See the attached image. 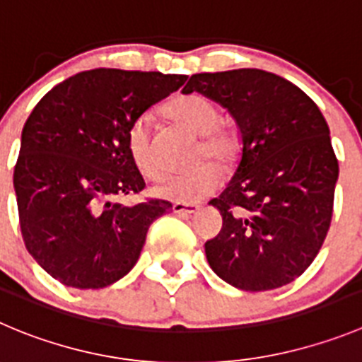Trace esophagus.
I'll list each match as a JSON object with an SVG mask.
<instances>
[{"label": "esophagus", "mask_w": 362, "mask_h": 362, "mask_svg": "<svg viewBox=\"0 0 362 362\" xmlns=\"http://www.w3.org/2000/svg\"><path fill=\"white\" fill-rule=\"evenodd\" d=\"M198 211V205H192V204H180V202H177V204H173V212L175 214H194V212Z\"/></svg>", "instance_id": "esophagus-1"}]
</instances>
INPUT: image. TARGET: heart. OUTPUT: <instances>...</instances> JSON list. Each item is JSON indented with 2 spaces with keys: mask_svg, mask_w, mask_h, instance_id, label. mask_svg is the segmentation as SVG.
<instances>
[{
  "mask_svg": "<svg viewBox=\"0 0 362 362\" xmlns=\"http://www.w3.org/2000/svg\"><path fill=\"white\" fill-rule=\"evenodd\" d=\"M162 110L182 127L200 135V143L192 153V162L212 158L221 168H230L238 162L243 150L241 132L234 123L219 116L218 107L211 100L200 94H180L165 101ZM127 146L135 168L144 177L151 180L160 177L162 162L155 150L151 117L148 114H143L130 124ZM215 165L202 163L184 173L170 175L155 187V194L165 200L185 204L204 200L221 180V171Z\"/></svg>",
  "mask_w": 362,
  "mask_h": 362,
  "instance_id": "1",
  "label": "heart"
}]
</instances>
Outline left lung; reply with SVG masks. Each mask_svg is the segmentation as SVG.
<instances>
[{"mask_svg": "<svg viewBox=\"0 0 362 362\" xmlns=\"http://www.w3.org/2000/svg\"><path fill=\"white\" fill-rule=\"evenodd\" d=\"M192 90L235 117L243 158L211 200L223 225L205 243L211 268L243 291H269L298 279L330 227L337 165L329 124L295 83L262 69L192 74Z\"/></svg>", "mask_w": 362, "mask_h": 362, "instance_id": "left-lung-1", "label": "left lung"}]
</instances>
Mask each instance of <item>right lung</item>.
I'll list each match as a JSON object with an SVG mask.
<instances>
[{
    "label": "right lung",
    "instance_id": "1",
    "mask_svg": "<svg viewBox=\"0 0 362 362\" xmlns=\"http://www.w3.org/2000/svg\"><path fill=\"white\" fill-rule=\"evenodd\" d=\"M185 74L83 71L53 87L26 119L13 168L26 250L64 286L107 288L141 255L148 228L171 204L141 194L143 175L127 146L134 119L185 83Z\"/></svg>",
    "mask_w": 362,
    "mask_h": 362
}]
</instances>
